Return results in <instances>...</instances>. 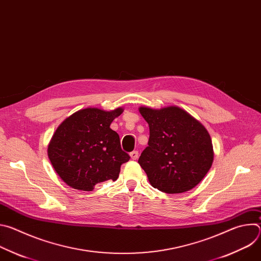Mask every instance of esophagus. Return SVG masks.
Returning <instances> with one entry per match:
<instances>
[{
  "instance_id": "esophagus-1",
  "label": "esophagus",
  "mask_w": 261,
  "mask_h": 261,
  "mask_svg": "<svg viewBox=\"0 0 261 261\" xmlns=\"http://www.w3.org/2000/svg\"><path fill=\"white\" fill-rule=\"evenodd\" d=\"M130 157L132 160H136L138 158V151H133L130 153Z\"/></svg>"
}]
</instances>
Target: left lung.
Listing matches in <instances>:
<instances>
[{"instance_id": "left-lung-1", "label": "left lung", "mask_w": 261, "mask_h": 261, "mask_svg": "<svg viewBox=\"0 0 261 261\" xmlns=\"http://www.w3.org/2000/svg\"><path fill=\"white\" fill-rule=\"evenodd\" d=\"M139 113L150 127V138L138 163L150 184L168 194L193 189L214 160L206 129L177 106L140 107Z\"/></svg>"}]
</instances>
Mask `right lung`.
I'll return each instance as SVG.
<instances>
[{"label":"right lung","mask_w":261,"mask_h":261,"mask_svg":"<svg viewBox=\"0 0 261 261\" xmlns=\"http://www.w3.org/2000/svg\"><path fill=\"white\" fill-rule=\"evenodd\" d=\"M123 108L104 111L86 108L67 118L56 130L48 158L60 177L71 188L92 191L96 184L116 180L130 156L121 147L119 134L110 124Z\"/></svg>","instance_id":"obj_1"}]
</instances>
